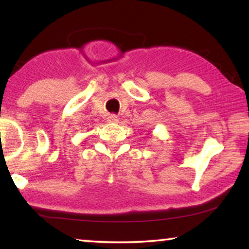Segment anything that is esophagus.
I'll list each match as a JSON object with an SVG mask.
<instances>
[{"instance_id": "obj_1", "label": "esophagus", "mask_w": 249, "mask_h": 249, "mask_svg": "<svg viewBox=\"0 0 249 249\" xmlns=\"http://www.w3.org/2000/svg\"><path fill=\"white\" fill-rule=\"evenodd\" d=\"M107 122H108V123H117V122H119V119H117L116 115L111 114V115H108V117H107Z\"/></svg>"}]
</instances>
